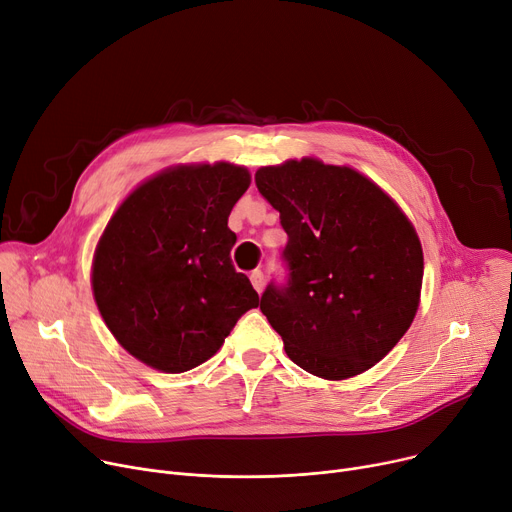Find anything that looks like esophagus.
<instances>
[{
  "label": "esophagus",
  "instance_id": "1",
  "mask_svg": "<svg viewBox=\"0 0 512 512\" xmlns=\"http://www.w3.org/2000/svg\"><path fill=\"white\" fill-rule=\"evenodd\" d=\"M251 284H253V288L261 294L263 292V286H265V280H263V271H253L251 274Z\"/></svg>",
  "mask_w": 512,
  "mask_h": 512
}]
</instances>
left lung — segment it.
Returning <instances> with one entry per match:
<instances>
[{
  "label": "left lung",
  "mask_w": 512,
  "mask_h": 512,
  "mask_svg": "<svg viewBox=\"0 0 512 512\" xmlns=\"http://www.w3.org/2000/svg\"><path fill=\"white\" fill-rule=\"evenodd\" d=\"M255 183L280 212L290 265L261 313L302 370L327 381L362 374L418 313L424 253L412 220L360 170L315 156L261 166Z\"/></svg>",
  "instance_id": "8db88e82"
}]
</instances>
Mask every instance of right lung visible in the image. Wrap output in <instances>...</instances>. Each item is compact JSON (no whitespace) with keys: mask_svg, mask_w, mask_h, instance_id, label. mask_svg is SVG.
<instances>
[{"mask_svg":"<svg viewBox=\"0 0 512 512\" xmlns=\"http://www.w3.org/2000/svg\"><path fill=\"white\" fill-rule=\"evenodd\" d=\"M247 166L193 162L142 181L102 230L90 284L119 346L146 366L177 374L210 360L259 296L230 261L234 203Z\"/></svg>","mask_w":512,"mask_h":512,"instance_id":"obj_1","label":"right lung"}]
</instances>
